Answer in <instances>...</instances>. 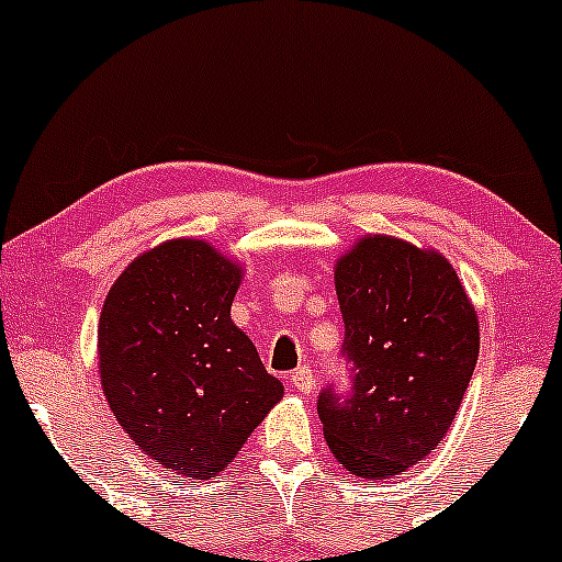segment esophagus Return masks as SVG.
<instances>
[{"label": "esophagus", "mask_w": 562, "mask_h": 562, "mask_svg": "<svg viewBox=\"0 0 562 562\" xmlns=\"http://www.w3.org/2000/svg\"><path fill=\"white\" fill-rule=\"evenodd\" d=\"M291 384H293L299 392L310 394V392L314 390V373H312V368H310V366L295 368L293 375H291Z\"/></svg>", "instance_id": "esophagus-1"}]
</instances>
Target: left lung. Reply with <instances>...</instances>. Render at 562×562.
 I'll return each instance as SVG.
<instances>
[{"instance_id":"1","label":"left lung","mask_w":562,"mask_h":562,"mask_svg":"<svg viewBox=\"0 0 562 562\" xmlns=\"http://www.w3.org/2000/svg\"><path fill=\"white\" fill-rule=\"evenodd\" d=\"M349 390L317 397L344 470L386 480L435 451L477 366L480 330L451 263L394 237H362L336 263Z\"/></svg>"}]
</instances>
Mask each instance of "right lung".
I'll return each instance as SVG.
<instances>
[{
  "instance_id": "right-lung-1",
  "label": "right lung",
  "mask_w": 562,
  "mask_h": 562,
  "mask_svg": "<svg viewBox=\"0 0 562 562\" xmlns=\"http://www.w3.org/2000/svg\"><path fill=\"white\" fill-rule=\"evenodd\" d=\"M243 269L202 239L159 245L120 274L98 323L101 384L135 446L165 470L215 477L282 384L232 323Z\"/></svg>"
}]
</instances>
